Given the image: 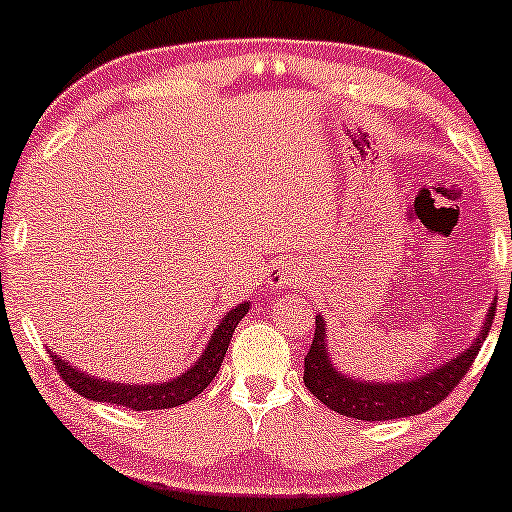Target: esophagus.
Returning <instances> with one entry per match:
<instances>
[{
    "mask_svg": "<svg viewBox=\"0 0 512 512\" xmlns=\"http://www.w3.org/2000/svg\"><path fill=\"white\" fill-rule=\"evenodd\" d=\"M303 281V276L291 267V264H274L267 272V284L269 289H291Z\"/></svg>",
    "mask_w": 512,
    "mask_h": 512,
    "instance_id": "obj_1",
    "label": "esophagus"
}]
</instances>
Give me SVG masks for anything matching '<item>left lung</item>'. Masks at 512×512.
Listing matches in <instances>:
<instances>
[{
    "instance_id": "left-lung-1",
    "label": "left lung",
    "mask_w": 512,
    "mask_h": 512,
    "mask_svg": "<svg viewBox=\"0 0 512 512\" xmlns=\"http://www.w3.org/2000/svg\"><path fill=\"white\" fill-rule=\"evenodd\" d=\"M493 310L486 315L479 337L469 349L431 373L419 375L416 380H397V383H368V380L346 378L327 354V327L322 315L315 317V337L303 363V383L313 395L332 411L361 421H390L404 416L424 414L455 390L457 383L467 375L469 366L481 351L486 334L491 330Z\"/></svg>"
}]
</instances>
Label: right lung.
I'll return each instance as SVG.
<instances>
[{
  "label": "right lung",
  "instance_id": "right-lung-1",
  "mask_svg": "<svg viewBox=\"0 0 512 512\" xmlns=\"http://www.w3.org/2000/svg\"><path fill=\"white\" fill-rule=\"evenodd\" d=\"M250 303H240L238 308L228 310L216 325L214 334H211L207 349L197 358L195 366L187 368L178 378L168 380V383H154V385H132V383H110V380L93 378L91 373L76 370V366H69L67 361L52 354V366L62 375L76 395L93 399V402H108L117 404V407H127L134 411H151V409H170L178 404L190 402L199 392L207 390V385L219 373L223 356H226L228 344H231L233 332H236L238 322L248 315Z\"/></svg>",
  "mask_w": 512,
  "mask_h": 512
}]
</instances>
